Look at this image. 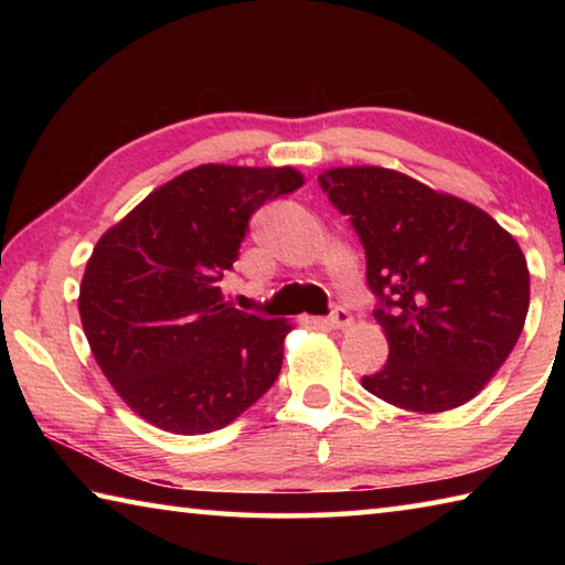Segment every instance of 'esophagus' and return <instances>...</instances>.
<instances>
[{
  "mask_svg": "<svg viewBox=\"0 0 565 565\" xmlns=\"http://www.w3.org/2000/svg\"><path fill=\"white\" fill-rule=\"evenodd\" d=\"M329 327L331 329H347V327H351L349 309H343V306H337V309H333L331 317H329Z\"/></svg>",
  "mask_w": 565,
  "mask_h": 565,
  "instance_id": "34e87169",
  "label": "esophagus"
}]
</instances>
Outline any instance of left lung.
<instances>
[{
    "instance_id": "left-lung-1",
    "label": "left lung",
    "mask_w": 565,
    "mask_h": 565,
    "mask_svg": "<svg viewBox=\"0 0 565 565\" xmlns=\"http://www.w3.org/2000/svg\"><path fill=\"white\" fill-rule=\"evenodd\" d=\"M366 252L388 361L361 384L398 408L463 406L509 359L531 301L525 256L483 209L384 167L319 177Z\"/></svg>"
}]
</instances>
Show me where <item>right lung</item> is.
<instances>
[{
  "label": "right lung",
  "instance_id": "1",
  "mask_svg": "<svg viewBox=\"0 0 565 565\" xmlns=\"http://www.w3.org/2000/svg\"><path fill=\"white\" fill-rule=\"evenodd\" d=\"M303 184L294 167L202 164L104 234L79 286V317L102 374L161 431L209 434L274 386L291 327L224 301L248 218Z\"/></svg>",
  "mask_w": 565,
  "mask_h": 565
}]
</instances>
